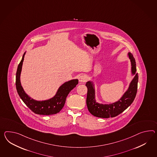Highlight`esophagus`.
<instances>
[{
  "mask_svg": "<svg viewBox=\"0 0 157 157\" xmlns=\"http://www.w3.org/2000/svg\"><path fill=\"white\" fill-rule=\"evenodd\" d=\"M78 79H79V81L80 82L84 83V82H86L87 80V77L86 75H80V77H79Z\"/></svg>",
  "mask_w": 157,
  "mask_h": 157,
  "instance_id": "34e87169",
  "label": "esophagus"
}]
</instances>
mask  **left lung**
Instances as JSON below:
<instances>
[{
    "instance_id": "obj_1",
    "label": "left lung",
    "mask_w": 157,
    "mask_h": 157,
    "mask_svg": "<svg viewBox=\"0 0 157 157\" xmlns=\"http://www.w3.org/2000/svg\"><path fill=\"white\" fill-rule=\"evenodd\" d=\"M129 57L132 62V71L133 74L136 71V64L133 55L129 53ZM138 76L136 74L130 83L129 87L122 98L118 101L111 104H100L97 103L95 100V90L91 82L86 84L87 87V95L86 99L87 107L89 112L92 115L100 118L114 117L125 111L133 103L137 92Z\"/></svg>"
}]
</instances>
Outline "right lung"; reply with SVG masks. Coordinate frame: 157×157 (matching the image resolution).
Instances as JSON below:
<instances>
[{"label":"right lung","mask_w":157,"mask_h":157,"mask_svg":"<svg viewBox=\"0 0 157 157\" xmlns=\"http://www.w3.org/2000/svg\"><path fill=\"white\" fill-rule=\"evenodd\" d=\"M24 54H24L22 59L18 65L16 74V87L20 98L27 107L36 114L52 115L57 113L64 106L67 96L73 88L76 87L78 83V80H70L62 84L58 89L57 94L51 99L42 101L31 99L23 90L20 80Z\"/></svg>","instance_id":"obj_1"}]
</instances>
